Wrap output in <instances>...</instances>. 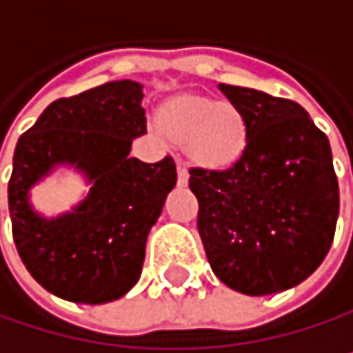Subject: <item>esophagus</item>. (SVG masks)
<instances>
[{
	"label": "esophagus",
	"mask_w": 353,
	"mask_h": 353,
	"mask_svg": "<svg viewBox=\"0 0 353 353\" xmlns=\"http://www.w3.org/2000/svg\"><path fill=\"white\" fill-rule=\"evenodd\" d=\"M176 181H179V185H187V181H189L187 166L181 160H176Z\"/></svg>",
	"instance_id": "34e87169"
}]
</instances>
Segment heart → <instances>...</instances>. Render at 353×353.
Wrapping results in <instances>:
<instances>
[{
	"instance_id": "heart-1",
	"label": "heart",
	"mask_w": 353,
	"mask_h": 353,
	"mask_svg": "<svg viewBox=\"0 0 353 353\" xmlns=\"http://www.w3.org/2000/svg\"><path fill=\"white\" fill-rule=\"evenodd\" d=\"M164 121L170 134L189 143L191 155L204 164H232L246 147V121L232 105L179 97L166 105Z\"/></svg>"
}]
</instances>
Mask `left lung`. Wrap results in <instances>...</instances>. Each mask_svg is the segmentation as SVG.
Listing matches in <instances>:
<instances>
[{
    "label": "left lung",
    "instance_id": "1",
    "mask_svg": "<svg viewBox=\"0 0 353 353\" xmlns=\"http://www.w3.org/2000/svg\"><path fill=\"white\" fill-rule=\"evenodd\" d=\"M246 121V147L225 170L193 166L198 232L214 276L244 294L282 292L324 261L339 216L326 134L288 99L219 83Z\"/></svg>",
    "mask_w": 353,
    "mask_h": 353
}]
</instances>
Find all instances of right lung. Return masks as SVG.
<instances>
[{
  "label": "right lung",
  "mask_w": 353,
  "mask_h": 353,
  "mask_svg": "<svg viewBox=\"0 0 353 353\" xmlns=\"http://www.w3.org/2000/svg\"><path fill=\"white\" fill-rule=\"evenodd\" d=\"M143 85L119 79L46 107L14 149L8 206L12 236L29 274L73 303H107L141 278L149 229L176 185L170 155L145 164L130 157L147 132ZM59 163L75 165L93 185L71 213L39 217L28 189Z\"/></svg>",
  "instance_id": "obj_1"
}]
</instances>
